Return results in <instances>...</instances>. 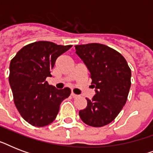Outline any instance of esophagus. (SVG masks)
Returning <instances> with one entry per match:
<instances>
[{"label": "esophagus", "mask_w": 153, "mask_h": 153, "mask_svg": "<svg viewBox=\"0 0 153 153\" xmlns=\"http://www.w3.org/2000/svg\"><path fill=\"white\" fill-rule=\"evenodd\" d=\"M71 96L74 98H78V97H79V95H78V94H75L73 93V92H71Z\"/></svg>", "instance_id": "esophagus-1"}]
</instances>
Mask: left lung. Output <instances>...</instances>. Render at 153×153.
Returning <instances> with one entry per match:
<instances>
[{
  "instance_id": "1",
  "label": "left lung",
  "mask_w": 153,
  "mask_h": 153,
  "mask_svg": "<svg viewBox=\"0 0 153 153\" xmlns=\"http://www.w3.org/2000/svg\"><path fill=\"white\" fill-rule=\"evenodd\" d=\"M75 53L83 61L95 87V95L79 111L84 123L102 127L114 121L126 103L131 86V70L119 52L104 44L76 45Z\"/></svg>"
}]
</instances>
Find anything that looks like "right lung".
I'll return each mask as SVG.
<instances>
[{
	"label": "right lung",
	"mask_w": 153,
	"mask_h": 153,
	"mask_svg": "<svg viewBox=\"0 0 153 153\" xmlns=\"http://www.w3.org/2000/svg\"><path fill=\"white\" fill-rule=\"evenodd\" d=\"M72 45H57L49 41L27 44L16 53L9 66V84L14 103L30 125L43 127L57 116L59 105L71 94V89L58 90L46 81L57 58Z\"/></svg>",
	"instance_id": "right-lung-1"
}]
</instances>
